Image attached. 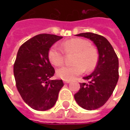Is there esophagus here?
I'll return each instance as SVG.
<instances>
[{"label": "esophagus", "mask_w": 130, "mask_h": 130, "mask_svg": "<svg viewBox=\"0 0 130 130\" xmlns=\"http://www.w3.org/2000/svg\"><path fill=\"white\" fill-rule=\"evenodd\" d=\"M64 83L65 84H69V82H70V81H69V80H64Z\"/></svg>", "instance_id": "obj_1"}]
</instances>
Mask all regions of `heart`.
Here are the masks:
<instances>
[{
    "label": "heart",
    "mask_w": 130,
    "mask_h": 130,
    "mask_svg": "<svg viewBox=\"0 0 130 130\" xmlns=\"http://www.w3.org/2000/svg\"><path fill=\"white\" fill-rule=\"evenodd\" d=\"M61 48L65 53H75L73 65H65L57 69V75L64 80H72L84 73L91 71L98 63L99 56L96 49L90 46V43L82 38H72L63 42ZM48 59L55 66H60L64 62V53L56 46L48 51Z\"/></svg>",
    "instance_id": "heart-1"
}]
</instances>
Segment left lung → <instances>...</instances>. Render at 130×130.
I'll list each match as a JSON object with an SVG mask.
<instances>
[{
	"mask_svg": "<svg viewBox=\"0 0 130 130\" xmlns=\"http://www.w3.org/2000/svg\"><path fill=\"white\" fill-rule=\"evenodd\" d=\"M94 42L99 51V61L93 73L83 77L87 83L80 84L74 95L77 103L83 109L92 111L105 105L113 94L119 79V61L113 46L103 36L86 32L77 34Z\"/></svg>",
	"mask_w": 130,
	"mask_h": 130,
	"instance_id": "8db88e82",
	"label": "left lung"
}]
</instances>
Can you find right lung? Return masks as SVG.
<instances>
[{
	"mask_svg": "<svg viewBox=\"0 0 130 130\" xmlns=\"http://www.w3.org/2000/svg\"><path fill=\"white\" fill-rule=\"evenodd\" d=\"M62 36L41 34L21 45L13 65L17 90L26 104L37 111H46L55 105L64 86L62 79L50 78L55 69L48 59V51Z\"/></svg>",
	"mask_w": 130,
	"mask_h": 130,
	"instance_id": "right-lung-1",
	"label": "right lung"
}]
</instances>
